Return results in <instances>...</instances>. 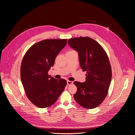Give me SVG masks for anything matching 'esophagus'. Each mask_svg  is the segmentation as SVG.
<instances>
[{
    "mask_svg": "<svg viewBox=\"0 0 135 135\" xmlns=\"http://www.w3.org/2000/svg\"><path fill=\"white\" fill-rule=\"evenodd\" d=\"M73 82L72 81H67V83L68 85H70V84H73Z\"/></svg>",
    "mask_w": 135,
    "mask_h": 135,
    "instance_id": "1",
    "label": "esophagus"
}]
</instances>
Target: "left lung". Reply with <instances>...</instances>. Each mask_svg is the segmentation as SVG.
Segmentation results:
<instances>
[{
    "mask_svg": "<svg viewBox=\"0 0 135 135\" xmlns=\"http://www.w3.org/2000/svg\"><path fill=\"white\" fill-rule=\"evenodd\" d=\"M68 45L78 53L81 68L86 71L85 81L74 82L78 90L74 97L85 108L99 106L105 99L112 79L108 56L102 46L89 37L70 38Z\"/></svg>",
    "mask_w": 135,
    "mask_h": 135,
    "instance_id": "obj_1",
    "label": "left lung"
}]
</instances>
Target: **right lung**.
<instances>
[{
    "label": "right lung",
    "instance_id": "add662e5",
    "mask_svg": "<svg viewBox=\"0 0 135 135\" xmlns=\"http://www.w3.org/2000/svg\"><path fill=\"white\" fill-rule=\"evenodd\" d=\"M67 40H46L33 45L25 54L21 66V80L28 98L39 108L52 105L67 85L64 79L48 75L55 57Z\"/></svg>",
    "mask_w": 135,
    "mask_h": 135
}]
</instances>
